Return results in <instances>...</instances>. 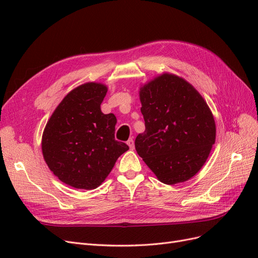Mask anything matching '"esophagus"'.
<instances>
[{"label":"esophagus","instance_id":"esophagus-1","mask_svg":"<svg viewBox=\"0 0 258 258\" xmlns=\"http://www.w3.org/2000/svg\"><path fill=\"white\" fill-rule=\"evenodd\" d=\"M127 144L129 145V147H130V150H134L135 148V141H134V139H129L128 141H127Z\"/></svg>","mask_w":258,"mask_h":258}]
</instances>
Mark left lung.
I'll return each instance as SVG.
<instances>
[{"label": "left lung", "mask_w": 258, "mask_h": 258, "mask_svg": "<svg viewBox=\"0 0 258 258\" xmlns=\"http://www.w3.org/2000/svg\"><path fill=\"white\" fill-rule=\"evenodd\" d=\"M145 131L136 150L160 182L192 177L215 143L216 127L205 99L182 77L163 73L140 88Z\"/></svg>", "instance_id": "left-lung-1"}]
</instances>
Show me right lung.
<instances>
[{
    "mask_svg": "<svg viewBox=\"0 0 258 258\" xmlns=\"http://www.w3.org/2000/svg\"><path fill=\"white\" fill-rule=\"evenodd\" d=\"M106 92L101 83H86L70 91L43 132L42 152L48 168L77 189L97 188L129 150L115 140V115L101 112Z\"/></svg>",
    "mask_w": 258,
    "mask_h": 258,
    "instance_id": "add662e5",
    "label": "right lung"
}]
</instances>
